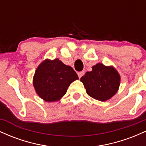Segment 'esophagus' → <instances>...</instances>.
<instances>
[{"instance_id": "obj_1", "label": "esophagus", "mask_w": 146, "mask_h": 146, "mask_svg": "<svg viewBox=\"0 0 146 146\" xmlns=\"http://www.w3.org/2000/svg\"><path fill=\"white\" fill-rule=\"evenodd\" d=\"M78 77L79 78H82V76H83L84 75V71H80V72H78Z\"/></svg>"}]
</instances>
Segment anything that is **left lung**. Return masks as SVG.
<instances>
[{
    "label": "left lung",
    "mask_w": 146,
    "mask_h": 146,
    "mask_svg": "<svg viewBox=\"0 0 146 146\" xmlns=\"http://www.w3.org/2000/svg\"><path fill=\"white\" fill-rule=\"evenodd\" d=\"M80 78L91 98L104 102L114 96L119 89L120 75L113 66H106L102 63L93 66Z\"/></svg>",
    "instance_id": "left-lung-1"
}]
</instances>
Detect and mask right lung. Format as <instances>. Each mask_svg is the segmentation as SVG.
Here are the masks:
<instances>
[{"instance_id":"obj_1","label":"right lung","mask_w":146,"mask_h":146,"mask_svg":"<svg viewBox=\"0 0 146 146\" xmlns=\"http://www.w3.org/2000/svg\"><path fill=\"white\" fill-rule=\"evenodd\" d=\"M78 79L71 66L58 59H46L37 68L33 84L40 98L46 102H56L66 94L70 84Z\"/></svg>"}]
</instances>
